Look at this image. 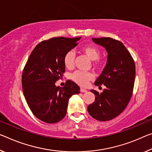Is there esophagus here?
<instances>
[{"instance_id": "34e87169", "label": "esophagus", "mask_w": 152, "mask_h": 152, "mask_svg": "<svg viewBox=\"0 0 152 152\" xmlns=\"http://www.w3.org/2000/svg\"><path fill=\"white\" fill-rule=\"evenodd\" d=\"M86 91H86V89L83 88H80V92L81 93H86Z\"/></svg>"}]
</instances>
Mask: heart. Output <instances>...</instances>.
Listing matches in <instances>:
<instances>
[{
    "instance_id": "obj_1",
    "label": "heart",
    "mask_w": 152,
    "mask_h": 152,
    "mask_svg": "<svg viewBox=\"0 0 152 152\" xmlns=\"http://www.w3.org/2000/svg\"><path fill=\"white\" fill-rule=\"evenodd\" d=\"M80 51L93 61V66L96 69H99L103 66V61L100 59V50L94 45H85L81 47ZM75 54L72 50H69L64 57V64L67 69H72L74 65ZM72 81L78 85L85 86L88 85V82L93 80L94 76L91 72H83L76 71L70 75Z\"/></svg>"
}]
</instances>
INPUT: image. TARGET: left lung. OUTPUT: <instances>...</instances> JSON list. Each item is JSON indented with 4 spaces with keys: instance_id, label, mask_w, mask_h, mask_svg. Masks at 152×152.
<instances>
[{
    "instance_id": "left-lung-1",
    "label": "left lung",
    "mask_w": 152,
    "mask_h": 152,
    "mask_svg": "<svg viewBox=\"0 0 152 152\" xmlns=\"http://www.w3.org/2000/svg\"><path fill=\"white\" fill-rule=\"evenodd\" d=\"M107 52V60L95 85H103L105 88L95 94V102L87 110L91 116L99 121L112 120L123 112L130 102L135 78V65L131 55L119 40L112 38H92Z\"/></svg>"
}]
</instances>
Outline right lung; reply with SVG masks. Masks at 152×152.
Segmentation results:
<instances>
[{
	"mask_svg": "<svg viewBox=\"0 0 152 152\" xmlns=\"http://www.w3.org/2000/svg\"><path fill=\"white\" fill-rule=\"evenodd\" d=\"M81 37H55L37 45L24 67L23 93L33 114L46 123H56L65 117L69 99L80 93V87L67 80L64 87L55 83L65 72L64 57L78 45Z\"/></svg>",
	"mask_w": 152,
	"mask_h": 152,
	"instance_id": "1",
	"label": "right lung"
}]
</instances>
